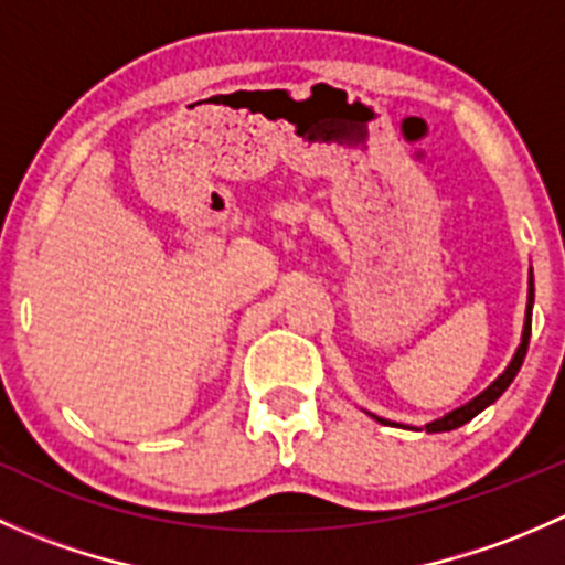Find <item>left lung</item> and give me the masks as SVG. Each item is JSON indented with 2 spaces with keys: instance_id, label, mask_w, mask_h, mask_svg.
<instances>
[{
  "instance_id": "1",
  "label": "left lung",
  "mask_w": 565,
  "mask_h": 565,
  "mask_svg": "<svg viewBox=\"0 0 565 565\" xmlns=\"http://www.w3.org/2000/svg\"><path fill=\"white\" fill-rule=\"evenodd\" d=\"M530 311H533V276H530V289H527L525 333H522V344H520V350H516L514 361L509 363V369H505V372L500 374V377L494 380V383L489 385L487 391L478 393V396L472 398V402H467L465 407L454 409V413H448V415H443V418H437V420H431V424H426V431H451V429H459V426H465L467 420H472V418H476L478 413H481V409H487L489 404L498 402V398L503 396V391L509 388L511 383H514L516 372H520L522 361H525V355H527V341H530ZM377 420H380V424H391V420H385V418H377ZM393 426H396V424H393Z\"/></svg>"
}]
</instances>
